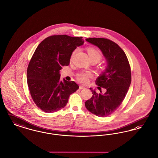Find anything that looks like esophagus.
<instances>
[{
	"label": "esophagus",
	"instance_id": "34e87169",
	"mask_svg": "<svg viewBox=\"0 0 158 158\" xmlns=\"http://www.w3.org/2000/svg\"><path fill=\"white\" fill-rule=\"evenodd\" d=\"M85 89V87H84L83 85H80V87H79V89L80 90H82V89Z\"/></svg>",
	"mask_w": 158,
	"mask_h": 158
}]
</instances>
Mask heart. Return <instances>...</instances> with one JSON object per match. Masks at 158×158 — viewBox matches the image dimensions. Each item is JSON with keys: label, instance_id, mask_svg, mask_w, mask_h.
<instances>
[{"label": "heart", "instance_id": "heart-1", "mask_svg": "<svg viewBox=\"0 0 158 158\" xmlns=\"http://www.w3.org/2000/svg\"><path fill=\"white\" fill-rule=\"evenodd\" d=\"M87 52L91 60H96L98 62L102 58V55L101 52L97 49H95L93 48H89L87 49ZM75 52H76V50L73 52L71 59L73 58V55L75 54ZM91 76V73L89 71L81 72L77 74V78L82 83H86L88 81L89 78Z\"/></svg>", "mask_w": 158, "mask_h": 158}]
</instances>
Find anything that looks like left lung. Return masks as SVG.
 <instances>
[{
	"mask_svg": "<svg viewBox=\"0 0 158 158\" xmlns=\"http://www.w3.org/2000/svg\"><path fill=\"white\" fill-rule=\"evenodd\" d=\"M85 41L99 48L107 66L96 80V84L106 91L98 93L90 88L93 96L85 106L96 116H108L120 106L127 93L131 81L130 66L124 52L115 43L104 38H89Z\"/></svg>",
	"mask_w": 158,
	"mask_h": 158,
	"instance_id": "obj_1",
	"label": "left lung"
}]
</instances>
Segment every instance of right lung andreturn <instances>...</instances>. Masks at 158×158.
<instances>
[{"instance_id": "obj_1", "label": "right lung", "mask_w": 158, "mask_h": 158, "mask_svg": "<svg viewBox=\"0 0 158 158\" xmlns=\"http://www.w3.org/2000/svg\"><path fill=\"white\" fill-rule=\"evenodd\" d=\"M83 44V37L52 35L35 50L27 68V84L34 102L43 112L64 108L70 94L78 89L74 81L60 80V70L69 64L73 52Z\"/></svg>"}]
</instances>
